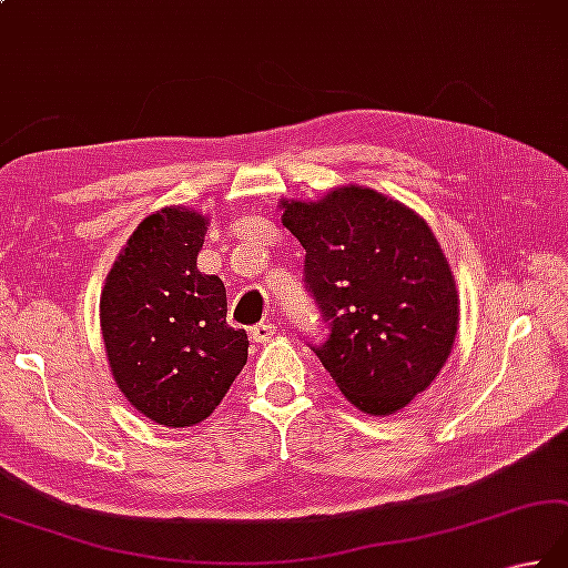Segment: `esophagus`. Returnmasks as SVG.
<instances>
[{
    "instance_id": "1",
    "label": "esophagus",
    "mask_w": 568,
    "mask_h": 568,
    "mask_svg": "<svg viewBox=\"0 0 568 568\" xmlns=\"http://www.w3.org/2000/svg\"><path fill=\"white\" fill-rule=\"evenodd\" d=\"M275 327L273 325H268V322H261V325H255L253 329H251V339L255 342V344H265V342H271L273 337H275Z\"/></svg>"
}]
</instances>
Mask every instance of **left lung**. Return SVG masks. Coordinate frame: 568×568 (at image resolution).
<instances>
[{"label": "left lung", "mask_w": 568, "mask_h": 568, "mask_svg": "<svg viewBox=\"0 0 568 568\" xmlns=\"http://www.w3.org/2000/svg\"><path fill=\"white\" fill-rule=\"evenodd\" d=\"M281 209L329 322L313 347L322 366L362 414H396L436 382L458 332V287L436 233L414 209L359 184L317 202L283 199Z\"/></svg>", "instance_id": "left-lung-1"}]
</instances>
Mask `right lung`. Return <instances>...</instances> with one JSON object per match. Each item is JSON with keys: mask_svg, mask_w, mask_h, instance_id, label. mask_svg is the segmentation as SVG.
Wrapping results in <instances>:
<instances>
[{"mask_svg": "<svg viewBox=\"0 0 568 568\" xmlns=\"http://www.w3.org/2000/svg\"><path fill=\"white\" fill-rule=\"evenodd\" d=\"M209 216L154 211L132 231L100 293V332L122 396L164 428L202 424L248 359L226 325V287L196 268Z\"/></svg>", "mask_w": 568, "mask_h": 568, "instance_id": "add662e5", "label": "right lung"}]
</instances>
